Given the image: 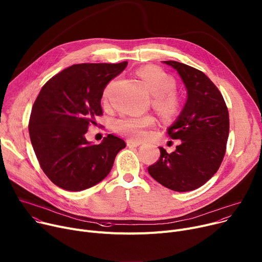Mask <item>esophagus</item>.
<instances>
[{"instance_id": "34e87169", "label": "esophagus", "mask_w": 262, "mask_h": 262, "mask_svg": "<svg viewBox=\"0 0 262 262\" xmlns=\"http://www.w3.org/2000/svg\"><path fill=\"white\" fill-rule=\"evenodd\" d=\"M140 142H135V140H131V139H129V140H127V146L129 147V148H134V147H138V146H140Z\"/></svg>"}]
</instances>
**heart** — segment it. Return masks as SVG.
Segmentation results:
<instances>
[{
  "mask_svg": "<svg viewBox=\"0 0 262 262\" xmlns=\"http://www.w3.org/2000/svg\"><path fill=\"white\" fill-rule=\"evenodd\" d=\"M138 73L143 78L148 91L154 96L155 106L167 114L174 112L177 107V100L173 95L175 90L173 77L156 67L143 68ZM154 124L155 120L152 116H124L115 120L114 129L120 134L137 140L144 138L146 130L154 126Z\"/></svg>",
  "mask_w": 262,
  "mask_h": 262,
  "instance_id": "b5f03b06",
  "label": "heart"
}]
</instances>
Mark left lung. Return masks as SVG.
<instances>
[{
	"instance_id": "1",
	"label": "left lung",
	"mask_w": 262,
	"mask_h": 262,
	"mask_svg": "<svg viewBox=\"0 0 262 262\" xmlns=\"http://www.w3.org/2000/svg\"><path fill=\"white\" fill-rule=\"evenodd\" d=\"M177 71L187 89L186 104L168 128L180 145L172 153L159 147L160 157L148 168L157 183L176 191H193L217 172L229 136V112L225 99L204 73L186 64L164 61Z\"/></svg>"
}]
</instances>
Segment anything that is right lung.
I'll return each mask as SVG.
<instances>
[{"label":"right lung","instance_id":"1","mask_svg":"<svg viewBox=\"0 0 262 262\" xmlns=\"http://www.w3.org/2000/svg\"><path fill=\"white\" fill-rule=\"evenodd\" d=\"M127 65H72L49 79L36 97L29 120L31 145L39 166L57 187L76 192L97 185L126 147L112 134L98 145L85 135L103 114L104 89Z\"/></svg>","mask_w":262,"mask_h":262}]
</instances>
